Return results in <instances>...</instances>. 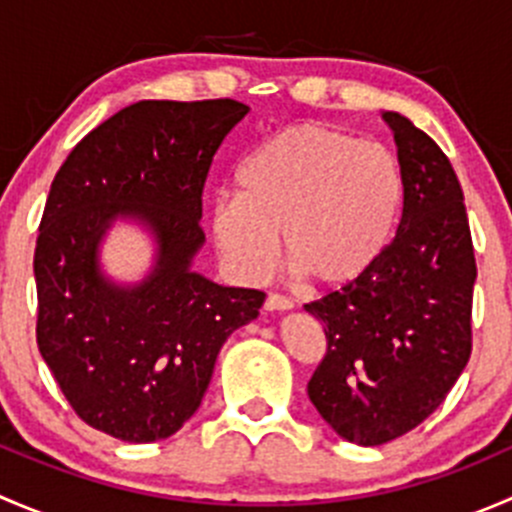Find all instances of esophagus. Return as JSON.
<instances>
[{
  "instance_id": "obj_1",
  "label": "esophagus",
  "mask_w": 512,
  "mask_h": 512,
  "mask_svg": "<svg viewBox=\"0 0 512 512\" xmlns=\"http://www.w3.org/2000/svg\"><path fill=\"white\" fill-rule=\"evenodd\" d=\"M265 309L267 312H287V309H292V302L287 297H280V294H270L265 299Z\"/></svg>"
}]
</instances>
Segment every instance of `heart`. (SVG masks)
Returning <instances> with one entry per match:
<instances>
[{
	"instance_id": "obj_1",
	"label": "heart",
	"mask_w": 512,
	"mask_h": 512,
	"mask_svg": "<svg viewBox=\"0 0 512 512\" xmlns=\"http://www.w3.org/2000/svg\"><path fill=\"white\" fill-rule=\"evenodd\" d=\"M235 198L210 210L227 270L260 282L282 250L314 289H347L389 250L404 210V170L381 143L302 123L267 138L235 170Z\"/></svg>"
}]
</instances>
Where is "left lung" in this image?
Listing matches in <instances>:
<instances>
[{
	"instance_id": "8db88e82",
	"label": "left lung",
	"mask_w": 512,
	"mask_h": 512,
	"mask_svg": "<svg viewBox=\"0 0 512 512\" xmlns=\"http://www.w3.org/2000/svg\"><path fill=\"white\" fill-rule=\"evenodd\" d=\"M381 118L404 170L399 230L364 280L304 304L327 334L309 401L356 446H381L426 421L471 356L476 257L461 183L409 118Z\"/></svg>"
}]
</instances>
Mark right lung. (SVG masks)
I'll return each instance as SVG.
<instances>
[{"label": "right lung", "mask_w": 512, "mask_h": 512, "mask_svg": "<svg viewBox=\"0 0 512 512\" xmlns=\"http://www.w3.org/2000/svg\"><path fill=\"white\" fill-rule=\"evenodd\" d=\"M247 111L232 98L131 103L76 143L51 183L34 252L36 344L81 421L118 441L183 428L227 337L265 302L193 270L210 163ZM116 222L154 240L141 283L102 272Z\"/></svg>", "instance_id": "right-lung-1"}]
</instances>
